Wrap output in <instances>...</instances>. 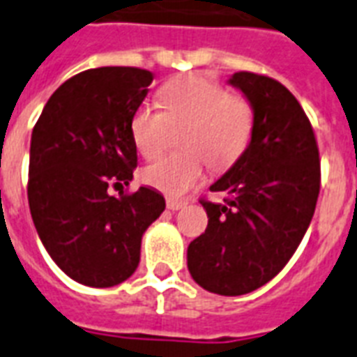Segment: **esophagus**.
<instances>
[{
  "label": "esophagus",
  "instance_id": "1",
  "mask_svg": "<svg viewBox=\"0 0 357 357\" xmlns=\"http://www.w3.org/2000/svg\"><path fill=\"white\" fill-rule=\"evenodd\" d=\"M186 206V201H176V199H167V208L169 210H181Z\"/></svg>",
  "mask_w": 357,
  "mask_h": 357
}]
</instances>
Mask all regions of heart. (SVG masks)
<instances>
[{"mask_svg":"<svg viewBox=\"0 0 357 357\" xmlns=\"http://www.w3.org/2000/svg\"><path fill=\"white\" fill-rule=\"evenodd\" d=\"M162 112L141 104L130 119V135L137 153L158 156L171 126L186 124L181 147L143 169V181L154 190L181 197L197 186L204 175V160L214 169H227L244 154L251 141L255 113L242 96H231L222 84L203 74L175 78L160 89Z\"/></svg>","mask_w":357,"mask_h":357,"instance_id":"b5f03b06","label":"heart"}]
</instances>
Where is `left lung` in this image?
Here are the masks:
<instances>
[{"label":"left lung","mask_w":357,"mask_h":357,"mask_svg":"<svg viewBox=\"0 0 357 357\" xmlns=\"http://www.w3.org/2000/svg\"><path fill=\"white\" fill-rule=\"evenodd\" d=\"M255 113L251 141L210 190L223 203L201 201L208 225L188 245V270L204 291L240 296L278 275L302 242L320 192L313 126L291 91L275 79L236 73Z\"/></svg>","instance_id":"left-lung-1"}]
</instances>
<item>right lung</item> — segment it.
Wrapping results in <instances>:
<instances>
[{
  "label": "right lung",
  "instance_id": "obj_1",
  "mask_svg": "<svg viewBox=\"0 0 357 357\" xmlns=\"http://www.w3.org/2000/svg\"><path fill=\"white\" fill-rule=\"evenodd\" d=\"M134 66H100L66 79L31 134L27 199L38 238L74 281L106 289L139 264L141 236L165 208L153 188L112 195L132 181V113L153 84Z\"/></svg>",
  "mask_w": 357,
  "mask_h": 357
}]
</instances>
